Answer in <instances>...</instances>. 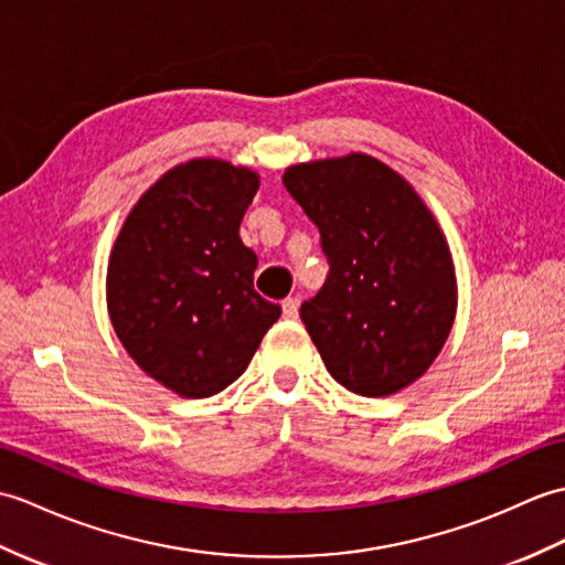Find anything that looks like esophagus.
I'll use <instances>...</instances> for the list:
<instances>
[{
	"instance_id": "34e87169",
	"label": "esophagus",
	"mask_w": 565,
	"mask_h": 565,
	"mask_svg": "<svg viewBox=\"0 0 565 565\" xmlns=\"http://www.w3.org/2000/svg\"><path fill=\"white\" fill-rule=\"evenodd\" d=\"M282 317L297 319L299 317V297H287L282 302Z\"/></svg>"
}]
</instances>
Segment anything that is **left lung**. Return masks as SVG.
Segmentation results:
<instances>
[{
  "instance_id": "obj_1",
  "label": "left lung",
  "mask_w": 565,
  "mask_h": 565,
  "mask_svg": "<svg viewBox=\"0 0 565 565\" xmlns=\"http://www.w3.org/2000/svg\"><path fill=\"white\" fill-rule=\"evenodd\" d=\"M282 183L321 234L329 275L299 309L348 392L388 396L423 377L457 311L455 263L413 185L367 154L309 161Z\"/></svg>"
}]
</instances>
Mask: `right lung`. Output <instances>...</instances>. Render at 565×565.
I'll return each instance as SVG.
<instances>
[{
	"instance_id": "right-lung-1",
	"label": "right lung",
	"mask_w": 565,
	"mask_h": 565,
	"mask_svg": "<svg viewBox=\"0 0 565 565\" xmlns=\"http://www.w3.org/2000/svg\"><path fill=\"white\" fill-rule=\"evenodd\" d=\"M256 191V171L191 159L137 200L113 244V329L149 377L185 398L239 380L280 319L254 290L258 258L239 236Z\"/></svg>"
}]
</instances>
